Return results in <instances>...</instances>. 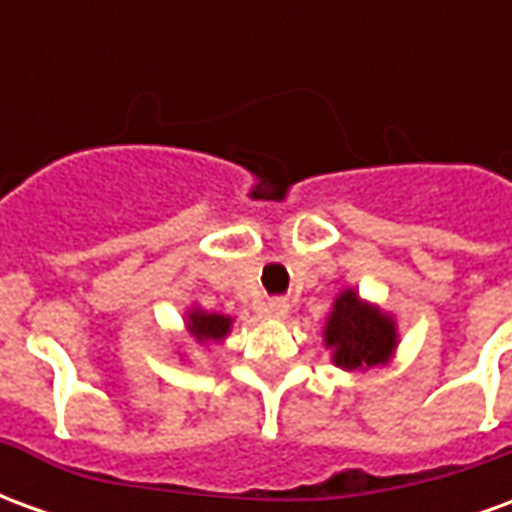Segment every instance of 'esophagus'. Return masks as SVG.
<instances>
[{
	"label": "esophagus",
	"instance_id": "34e87169",
	"mask_svg": "<svg viewBox=\"0 0 512 512\" xmlns=\"http://www.w3.org/2000/svg\"><path fill=\"white\" fill-rule=\"evenodd\" d=\"M266 312L271 315V318H285V315H288V301H282V299L268 301Z\"/></svg>",
	"mask_w": 512,
	"mask_h": 512
}]
</instances>
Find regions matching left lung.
Masks as SVG:
<instances>
[{
	"label": "left lung",
	"instance_id": "left-lung-1",
	"mask_svg": "<svg viewBox=\"0 0 512 512\" xmlns=\"http://www.w3.org/2000/svg\"><path fill=\"white\" fill-rule=\"evenodd\" d=\"M326 348H332V362L343 370H370L386 365L397 348V326L373 304L359 299L356 290H343L329 312L323 329Z\"/></svg>",
	"mask_w": 512,
	"mask_h": 512
}]
</instances>
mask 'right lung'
Segmentation results:
<instances>
[{
	"instance_id": "right-lung-1",
	"label": "right lung",
	"mask_w": 512,
	"mask_h": 512,
	"mask_svg": "<svg viewBox=\"0 0 512 512\" xmlns=\"http://www.w3.org/2000/svg\"><path fill=\"white\" fill-rule=\"evenodd\" d=\"M230 326H233V318L216 315V312L197 310V307H194V310L189 312V318H186V329H189L191 337L200 345L222 343L224 337L230 334Z\"/></svg>"
}]
</instances>
